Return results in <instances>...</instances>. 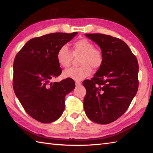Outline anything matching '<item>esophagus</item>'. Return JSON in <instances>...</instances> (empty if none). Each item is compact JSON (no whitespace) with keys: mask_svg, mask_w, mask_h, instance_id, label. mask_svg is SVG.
<instances>
[{"mask_svg":"<svg viewBox=\"0 0 153 153\" xmlns=\"http://www.w3.org/2000/svg\"><path fill=\"white\" fill-rule=\"evenodd\" d=\"M81 82H78V81H76V86H78V85H81Z\"/></svg>","mask_w":153,"mask_h":153,"instance_id":"1","label":"esophagus"}]
</instances>
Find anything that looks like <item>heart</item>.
Wrapping results in <instances>:
<instances>
[{
    "label": "heart",
    "instance_id": "1",
    "mask_svg": "<svg viewBox=\"0 0 153 153\" xmlns=\"http://www.w3.org/2000/svg\"><path fill=\"white\" fill-rule=\"evenodd\" d=\"M74 55H81L79 63L82 66L71 68L65 71L64 76L78 82L90 76L92 72L91 67L98 69L101 66L104 60L102 52L95 48L92 42L87 39H82L74 42L72 52L68 45H62L57 51L56 60L62 67L66 68L70 66Z\"/></svg>",
    "mask_w": 153,
    "mask_h": 153
}]
</instances>
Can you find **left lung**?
<instances>
[{"label":"left lung","instance_id":"1","mask_svg":"<svg viewBox=\"0 0 153 153\" xmlns=\"http://www.w3.org/2000/svg\"><path fill=\"white\" fill-rule=\"evenodd\" d=\"M101 49L102 64L91 79L83 82L86 89L83 107L92 122L108 124L123 115L138 90L137 58L124 41L100 33H86Z\"/></svg>","mask_w":153,"mask_h":153}]
</instances>
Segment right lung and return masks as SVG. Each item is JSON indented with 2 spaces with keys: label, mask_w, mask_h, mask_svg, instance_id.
Here are the masks:
<instances>
[{
  "label": "right lung",
  "mask_w": 153,
  "mask_h": 153,
  "mask_svg": "<svg viewBox=\"0 0 153 153\" xmlns=\"http://www.w3.org/2000/svg\"><path fill=\"white\" fill-rule=\"evenodd\" d=\"M77 34L53 33L33 38L15 57L14 93L25 112L38 122L51 123L59 118L65 108V96L76 87L71 78L50 81L62 73L56 60L58 48Z\"/></svg>",
  "instance_id": "1"
}]
</instances>
